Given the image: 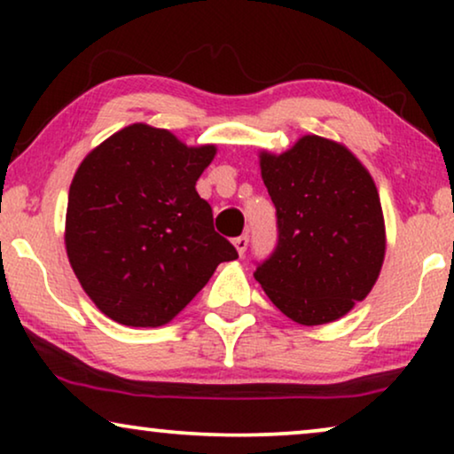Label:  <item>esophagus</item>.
Listing matches in <instances>:
<instances>
[{
	"mask_svg": "<svg viewBox=\"0 0 454 454\" xmlns=\"http://www.w3.org/2000/svg\"><path fill=\"white\" fill-rule=\"evenodd\" d=\"M247 241H250V239H247V235H239V238L233 239V246H235V250H238L239 256H244V254H246Z\"/></svg>",
	"mask_w": 454,
	"mask_h": 454,
	"instance_id": "34e87169",
	"label": "esophagus"
}]
</instances>
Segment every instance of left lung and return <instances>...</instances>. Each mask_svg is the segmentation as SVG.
<instances>
[{
	"mask_svg": "<svg viewBox=\"0 0 454 454\" xmlns=\"http://www.w3.org/2000/svg\"><path fill=\"white\" fill-rule=\"evenodd\" d=\"M258 157L278 241L254 277L297 325L343 318L374 287L387 252L374 179L345 145L316 134Z\"/></svg>",
	"mask_w": 454,
	"mask_h": 454,
	"instance_id": "1",
	"label": "left lung"
}]
</instances>
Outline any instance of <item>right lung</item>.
I'll return each instance as SVG.
<instances>
[{
  "label": "right lung",
  "mask_w": 454,
  "mask_h": 454,
  "mask_svg": "<svg viewBox=\"0 0 454 454\" xmlns=\"http://www.w3.org/2000/svg\"><path fill=\"white\" fill-rule=\"evenodd\" d=\"M215 145L188 146L169 129L132 123L74 173L66 252L86 295L123 326L171 322L216 266L238 258L196 192Z\"/></svg>",
  "instance_id": "add662e5"
}]
</instances>
